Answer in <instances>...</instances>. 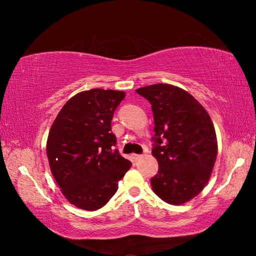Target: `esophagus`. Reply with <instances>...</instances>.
Wrapping results in <instances>:
<instances>
[{"instance_id": "esophagus-1", "label": "esophagus", "mask_w": 256, "mask_h": 256, "mask_svg": "<svg viewBox=\"0 0 256 256\" xmlns=\"http://www.w3.org/2000/svg\"><path fill=\"white\" fill-rule=\"evenodd\" d=\"M142 158L141 154H132V159L134 162H138V160H140Z\"/></svg>"}]
</instances>
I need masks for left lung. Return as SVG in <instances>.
Returning a JSON list of instances; mask_svg holds the SVG:
<instances>
[{
    "label": "left lung",
    "instance_id": "1",
    "mask_svg": "<svg viewBox=\"0 0 256 256\" xmlns=\"http://www.w3.org/2000/svg\"><path fill=\"white\" fill-rule=\"evenodd\" d=\"M151 104L154 120L152 156L158 174L154 192L170 204L192 200L209 182L218 144L208 112L178 86L158 84L136 89Z\"/></svg>",
    "mask_w": 256,
    "mask_h": 256
}]
</instances>
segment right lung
<instances>
[{
	"instance_id": "add662e5",
	"label": "right lung",
	"mask_w": 256,
	"mask_h": 256,
	"mask_svg": "<svg viewBox=\"0 0 256 256\" xmlns=\"http://www.w3.org/2000/svg\"><path fill=\"white\" fill-rule=\"evenodd\" d=\"M125 97L116 90L92 89L68 99L47 138L50 172L71 204L94 211L114 196L131 162L115 149L114 112Z\"/></svg>"
}]
</instances>
